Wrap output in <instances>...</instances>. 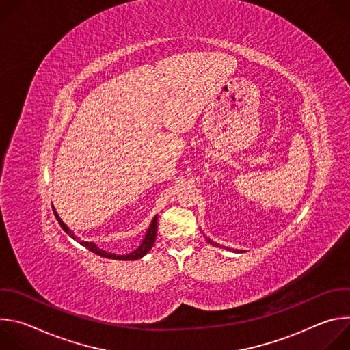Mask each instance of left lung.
<instances>
[{
  "instance_id": "obj_1",
  "label": "left lung",
  "mask_w": 350,
  "mask_h": 350,
  "mask_svg": "<svg viewBox=\"0 0 350 350\" xmlns=\"http://www.w3.org/2000/svg\"><path fill=\"white\" fill-rule=\"evenodd\" d=\"M208 241H209V239H208ZM211 243H212V242H211Z\"/></svg>"
}]
</instances>
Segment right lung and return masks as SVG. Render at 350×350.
I'll return each instance as SVG.
<instances>
[{
	"mask_svg": "<svg viewBox=\"0 0 350 350\" xmlns=\"http://www.w3.org/2000/svg\"><path fill=\"white\" fill-rule=\"evenodd\" d=\"M53 209H54V208H53ZM54 215H55L58 223L61 224V227L64 228V231H66L70 237L75 238V235L72 234V231H70V230L66 227V224L59 219V216H58V213L55 212V209H54ZM157 232H158V219H157V216H155L154 220H152V223H151V226H149V228H148V232H146L145 239L142 241V243L135 249V251H133V252H130V254H127V255H116V254L107 252V251H104V249H99L94 242L80 241V243H81L83 246H85V247L88 249V251H91V252H94V254H96V255H99V256L109 258V259H118V260H135V259H139V258H142L144 255H146V254L149 252V249H151V247L154 246L155 239H157Z\"/></svg>",
	"mask_w": 350,
	"mask_h": 350,
	"instance_id": "obj_1",
	"label": "right lung"
}]
</instances>
